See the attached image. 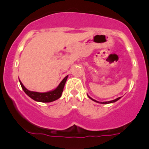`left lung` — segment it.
Masks as SVG:
<instances>
[{"label":"left lung","mask_w":149,"mask_h":149,"mask_svg":"<svg viewBox=\"0 0 149 149\" xmlns=\"http://www.w3.org/2000/svg\"><path fill=\"white\" fill-rule=\"evenodd\" d=\"M88 97H89L90 99H91V100H93V101H94V102H98V103H101V104H109V103H113V102H117L118 101V100H119L120 99V97H118V98H117V99H115V100H112V101H109V102H97V101H96V100H93L92 98H91V97H89V96H88Z\"/></svg>","instance_id":"8db88e82"}]
</instances>
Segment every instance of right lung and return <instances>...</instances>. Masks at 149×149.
<instances>
[{
  "mask_svg": "<svg viewBox=\"0 0 149 149\" xmlns=\"http://www.w3.org/2000/svg\"><path fill=\"white\" fill-rule=\"evenodd\" d=\"M67 79L68 76H66L63 79L62 81L60 83V84L58 86V87H57L56 88H55V89L52 90V91H47V92L44 93L29 91L27 88H25V86L23 85V84L21 82V81H19V82H20V84L21 86H22V88H23L24 91L27 94L30 98L34 100V101L40 102H51L55 101V100H57L58 99H59L60 97H61L62 92L63 91L64 86H65Z\"/></svg>",
  "mask_w": 149,
  "mask_h": 149,
  "instance_id": "add662e5",
  "label": "right lung"
}]
</instances>
